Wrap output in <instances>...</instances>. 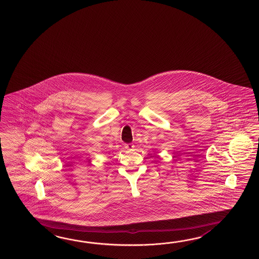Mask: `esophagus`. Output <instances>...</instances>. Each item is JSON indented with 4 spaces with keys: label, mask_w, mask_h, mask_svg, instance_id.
<instances>
[{
    "label": "esophagus",
    "mask_w": 259,
    "mask_h": 259,
    "mask_svg": "<svg viewBox=\"0 0 259 259\" xmlns=\"http://www.w3.org/2000/svg\"><path fill=\"white\" fill-rule=\"evenodd\" d=\"M125 148L127 150H132L134 148V145L132 143H127V144H125Z\"/></svg>",
    "instance_id": "esophagus-1"
}]
</instances>
